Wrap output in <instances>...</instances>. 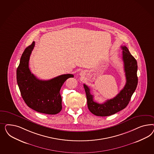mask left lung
<instances>
[{"instance_id": "obj_1", "label": "left lung", "mask_w": 154, "mask_h": 154, "mask_svg": "<svg viewBox=\"0 0 154 154\" xmlns=\"http://www.w3.org/2000/svg\"><path fill=\"white\" fill-rule=\"evenodd\" d=\"M121 48L126 82L124 88L115 97L106 100L102 104L95 102L94 101L93 95L90 93L89 87L84 84L89 111L96 116H108L124 109L129 104L137 88L138 84L137 62L126 46H121Z\"/></svg>"}]
</instances>
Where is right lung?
Segmentation results:
<instances>
[{
    "label": "right lung",
    "mask_w": 154,
    "mask_h": 154,
    "mask_svg": "<svg viewBox=\"0 0 154 154\" xmlns=\"http://www.w3.org/2000/svg\"><path fill=\"white\" fill-rule=\"evenodd\" d=\"M35 42L27 47L20 59L16 71L17 82L22 98L29 107L48 115H56L62 109L60 90L65 81L74 75L66 74L50 80H41L32 74L29 61Z\"/></svg>",
    "instance_id": "obj_1"
}]
</instances>
